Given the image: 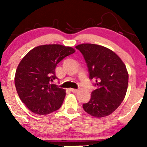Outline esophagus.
<instances>
[{
    "label": "esophagus",
    "mask_w": 147,
    "mask_h": 147,
    "mask_svg": "<svg viewBox=\"0 0 147 147\" xmlns=\"http://www.w3.org/2000/svg\"><path fill=\"white\" fill-rule=\"evenodd\" d=\"M70 90H71L72 92H77L79 91V90H77V89H74V88H71L70 89Z\"/></svg>",
    "instance_id": "obj_1"
}]
</instances>
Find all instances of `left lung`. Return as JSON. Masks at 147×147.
<instances>
[{"label": "left lung", "mask_w": 147, "mask_h": 147, "mask_svg": "<svg viewBox=\"0 0 147 147\" xmlns=\"http://www.w3.org/2000/svg\"><path fill=\"white\" fill-rule=\"evenodd\" d=\"M83 55L90 79L97 87L91 98L83 104L84 110L95 117L109 115L119 107L125 97L129 74L119 57L102 45L83 43L75 47Z\"/></svg>", "instance_id": "1"}]
</instances>
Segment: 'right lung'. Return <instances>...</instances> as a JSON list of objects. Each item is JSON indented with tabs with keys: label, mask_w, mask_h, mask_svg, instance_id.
I'll list each match as a JSON object with an SVG mask.
<instances>
[{
	"label": "right lung",
	"mask_w": 147,
	"mask_h": 147,
	"mask_svg": "<svg viewBox=\"0 0 147 147\" xmlns=\"http://www.w3.org/2000/svg\"><path fill=\"white\" fill-rule=\"evenodd\" d=\"M75 52L71 47L43 45L22 59L15 74V86L21 100L34 113L48 115L61 106L65 90L51 82L57 79V64Z\"/></svg>",
	"instance_id": "add662e5"
}]
</instances>
